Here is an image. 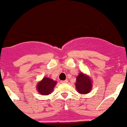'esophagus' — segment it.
Returning <instances> with one entry per match:
<instances>
[{
	"instance_id": "1",
	"label": "esophagus",
	"mask_w": 127,
	"mask_h": 127,
	"mask_svg": "<svg viewBox=\"0 0 127 127\" xmlns=\"http://www.w3.org/2000/svg\"><path fill=\"white\" fill-rule=\"evenodd\" d=\"M61 83H68V80H67V79H66V80H65V81H62Z\"/></svg>"
}]
</instances>
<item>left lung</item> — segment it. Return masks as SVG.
I'll use <instances>...</instances> for the list:
<instances>
[{"label":"left lung","instance_id":"obj_1","mask_svg":"<svg viewBox=\"0 0 127 127\" xmlns=\"http://www.w3.org/2000/svg\"><path fill=\"white\" fill-rule=\"evenodd\" d=\"M75 86L79 94H87L92 89V80L89 76L81 72L76 77Z\"/></svg>","mask_w":127,"mask_h":127}]
</instances>
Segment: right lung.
<instances>
[{
	"instance_id": "right-lung-1",
	"label": "right lung",
	"mask_w": 127,
	"mask_h": 127,
	"mask_svg": "<svg viewBox=\"0 0 127 127\" xmlns=\"http://www.w3.org/2000/svg\"><path fill=\"white\" fill-rule=\"evenodd\" d=\"M57 83V81H54L53 79L48 77H44L37 84V91L41 95H48L53 92Z\"/></svg>"
}]
</instances>
